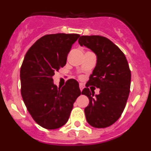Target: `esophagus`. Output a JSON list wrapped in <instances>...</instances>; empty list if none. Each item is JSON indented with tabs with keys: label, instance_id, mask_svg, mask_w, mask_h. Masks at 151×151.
Masks as SVG:
<instances>
[{
	"label": "esophagus",
	"instance_id": "esophagus-1",
	"mask_svg": "<svg viewBox=\"0 0 151 151\" xmlns=\"http://www.w3.org/2000/svg\"><path fill=\"white\" fill-rule=\"evenodd\" d=\"M79 88H80V90H81V91L83 90V88H84V85H82V84L80 83V84H79Z\"/></svg>",
	"mask_w": 151,
	"mask_h": 151
}]
</instances>
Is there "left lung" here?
<instances>
[{
  "mask_svg": "<svg viewBox=\"0 0 151 151\" xmlns=\"http://www.w3.org/2000/svg\"><path fill=\"white\" fill-rule=\"evenodd\" d=\"M78 43L97 56L95 68L82 91L89 99L85 109L86 120L94 128L108 127L121 116L127 102L131 85L129 63L122 50L105 37L83 35ZM90 85L100 88L99 95L90 92Z\"/></svg>",
  "mask_w": 151,
  "mask_h": 151,
  "instance_id": "obj_1",
  "label": "left lung"
}]
</instances>
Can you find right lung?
Returning <instances> with one entry per match:
<instances>
[{"label": "right lung", "mask_w": 151, "mask_h": 151, "mask_svg": "<svg viewBox=\"0 0 151 151\" xmlns=\"http://www.w3.org/2000/svg\"><path fill=\"white\" fill-rule=\"evenodd\" d=\"M78 34L46 35L31 47L20 69L21 94L35 121L47 129L67 122L73 104L81 94L78 82L69 79L63 87L54 84V73L66 63Z\"/></svg>", "instance_id": "obj_1"}]
</instances>
